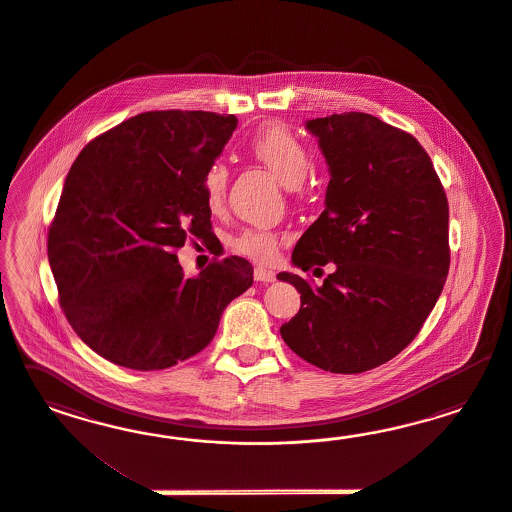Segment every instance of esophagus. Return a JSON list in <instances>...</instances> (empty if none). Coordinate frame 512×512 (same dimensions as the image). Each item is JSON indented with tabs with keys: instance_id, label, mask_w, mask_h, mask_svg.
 <instances>
[{
	"instance_id": "34e87169",
	"label": "esophagus",
	"mask_w": 512,
	"mask_h": 512,
	"mask_svg": "<svg viewBox=\"0 0 512 512\" xmlns=\"http://www.w3.org/2000/svg\"><path fill=\"white\" fill-rule=\"evenodd\" d=\"M253 278H255V281H261V283H272V281L276 279V274H274V270H270V268L257 266L255 272H253Z\"/></svg>"
}]
</instances>
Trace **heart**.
Segmentation results:
<instances>
[{"label":"heart","mask_w":512,"mask_h":512,"mask_svg":"<svg viewBox=\"0 0 512 512\" xmlns=\"http://www.w3.org/2000/svg\"><path fill=\"white\" fill-rule=\"evenodd\" d=\"M249 148L251 154L255 155L264 167H268L276 174V178L283 186H298L310 169V152L306 144L285 125H264L249 142ZM227 184L229 169L223 161H214L202 174L204 201L212 212L223 206ZM231 248L238 255H244L257 263H270L278 255L279 240L274 233L261 229H246L234 236Z\"/></svg>","instance_id":"b5f03b06"}]
</instances>
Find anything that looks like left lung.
Returning a JSON list of instances; mask_svg holds the SVG:
<instances>
[{"label":"left lung","mask_w":512,"mask_h":512,"mask_svg":"<svg viewBox=\"0 0 512 512\" xmlns=\"http://www.w3.org/2000/svg\"><path fill=\"white\" fill-rule=\"evenodd\" d=\"M306 129L330 182L291 261L334 272L319 287L279 272L302 300L279 332L325 372H368L415 340L434 310L449 274V202L430 155L402 129L364 112L308 120Z\"/></svg>","instance_id":"obj_1"}]
</instances>
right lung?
<instances>
[{"mask_svg": "<svg viewBox=\"0 0 512 512\" xmlns=\"http://www.w3.org/2000/svg\"><path fill=\"white\" fill-rule=\"evenodd\" d=\"M238 125L234 114L142 112L92 140L65 178L48 263L78 338L110 362L150 372L197 355L221 313L253 283L227 257L186 278L174 249L212 240L201 178Z\"/></svg>", "mask_w": 512, "mask_h": 512, "instance_id": "obj_1", "label": "right lung"}]
</instances>
